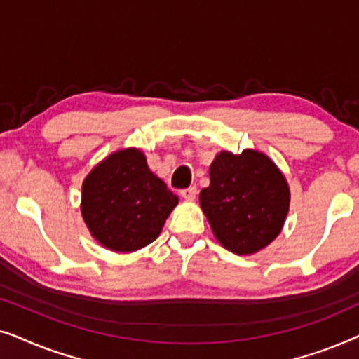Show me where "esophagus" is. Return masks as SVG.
Segmentation results:
<instances>
[{
  "instance_id": "esophagus-1",
  "label": "esophagus",
  "mask_w": 359,
  "mask_h": 359,
  "mask_svg": "<svg viewBox=\"0 0 359 359\" xmlns=\"http://www.w3.org/2000/svg\"><path fill=\"white\" fill-rule=\"evenodd\" d=\"M196 196H198V188L196 186H189V188L181 191V198L186 201H193L196 199Z\"/></svg>"
}]
</instances>
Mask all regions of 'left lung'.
Here are the masks:
<instances>
[{"label": "left lung", "mask_w": 359, "mask_h": 359, "mask_svg": "<svg viewBox=\"0 0 359 359\" xmlns=\"http://www.w3.org/2000/svg\"><path fill=\"white\" fill-rule=\"evenodd\" d=\"M209 176L199 203L225 248L237 255L257 253L278 237L289 210V188L266 155L222 151Z\"/></svg>", "instance_id": "8db88e82"}]
</instances>
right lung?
I'll return each instance as SVG.
<instances>
[{"label":"right lung","mask_w":359,"mask_h":359,"mask_svg":"<svg viewBox=\"0 0 359 359\" xmlns=\"http://www.w3.org/2000/svg\"><path fill=\"white\" fill-rule=\"evenodd\" d=\"M178 204L147 158L135 149L101 161L81 188V214L95 237L114 252H134L154 242Z\"/></svg>","instance_id":"obj_1"}]
</instances>
